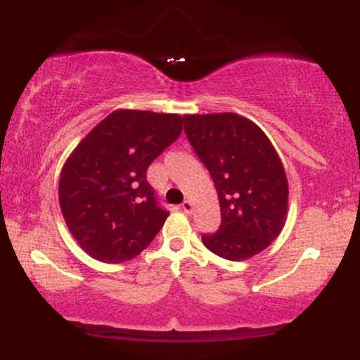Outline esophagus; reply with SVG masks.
I'll list each match as a JSON object with an SVG mask.
<instances>
[{
    "label": "esophagus",
    "mask_w": 360,
    "mask_h": 360,
    "mask_svg": "<svg viewBox=\"0 0 360 360\" xmlns=\"http://www.w3.org/2000/svg\"><path fill=\"white\" fill-rule=\"evenodd\" d=\"M193 208H194V205H193V201H189V200H186L183 205H181V210H183L184 213H193Z\"/></svg>",
    "instance_id": "1"
}]
</instances>
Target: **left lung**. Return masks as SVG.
<instances>
[{
	"label": "left lung",
	"instance_id": "left-lung-1",
	"mask_svg": "<svg viewBox=\"0 0 360 360\" xmlns=\"http://www.w3.org/2000/svg\"><path fill=\"white\" fill-rule=\"evenodd\" d=\"M184 131L220 200V226L201 235L206 249L229 260L267 249L286 221L289 193L271 140L237 113L186 115Z\"/></svg>",
	"mask_w": 360,
	"mask_h": 360
}]
</instances>
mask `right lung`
Returning a JSON list of instances; mask_svg holds the SVG:
<instances>
[{"label":"right lung","mask_w":360,"mask_h":360,"mask_svg":"<svg viewBox=\"0 0 360 360\" xmlns=\"http://www.w3.org/2000/svg\"><path fill=\"white\" fill-rule=\"evenodd\" d=\"M183 130V117L117 110L81 140L65 160L59 203L72 237L91 257L134 259L169 217L147 183V169Z\"/></svg>","instance_id":"1"}]
</instances>
